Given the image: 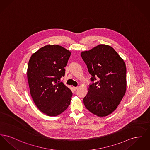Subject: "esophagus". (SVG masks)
I'll return each instance as SVG.
<instances>
[{
	"label": "esophagus",
	"instance_id": "obj_1",
	"mask_svg": "<svg viewBox=\"0 0 150 150\" xmlns=\"http://www.w3.org/2000/svg\"><path fill=\"white\" fill-rule=\"evenodd\" d=\"M78 88V86H73V89H74V90H75V91H76Z\"/></svg>",
	"mask_w": 150,
	"mask_h": 150
}]
</instances>
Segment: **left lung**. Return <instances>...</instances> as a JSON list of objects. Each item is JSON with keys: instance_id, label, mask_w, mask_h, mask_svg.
I'll list each match as a JSON object with an SVG mask.
<instances>
[{"instance_id": "left-lung-1", "label": "left lung", "mask_w": 150, "mask_h": 150, "mask_svg": "<svg viewBox=\"0 0 150 150\" xmlns=\"http://www.w3.org/2000/svg\"><path fill=\"white\" fill-rule=\"evenodd\" d=\"M81 56L93 82L83 99L84 104L93 114L107 116L116 110L126 92L125 64L113 48L105 44L82 52Z\"/></svg>"}]
</instances>
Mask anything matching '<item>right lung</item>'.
Masks as SVG:
<instances>
[{
  "instance_id": "right-lung-1",
  "label": "right lung",
  "mask_w": 150,
  "mask_h": 150,
  "mask_svg": "<svg viewBox=\"0 0 150 150\" xmlns=\"http://www.w3.org/2000/svg\"><path fill=\"white\" fill-rule=\"evenodd\" d=\"M70 55L60 45H47L29 60L27 75L31 96L39 110L48 116L61 114L70 104L71 90L59 83Z\"/></svg>"
}]
</instances>
